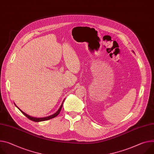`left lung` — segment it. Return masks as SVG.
I'll list each match as a JSON object with an SVG mask.
<instances>
[{
	"instance_id": "left-lung-1",
	"label": "left lung",
	"mask_w": 154,
	"mask_h": 154,
	"mask_svg": "<svg viewBox=\"0 0 154 154\" xmlns=\"http://www.w3.org/2000/svg\"><path fill=\"white\" fill-rule=\"evenodd\" d=\"M133 53H134V51H133Z\"/></svg>"
}]
</instances>
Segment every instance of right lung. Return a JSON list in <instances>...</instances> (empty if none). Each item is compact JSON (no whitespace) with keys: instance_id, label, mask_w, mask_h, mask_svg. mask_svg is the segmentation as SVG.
<instances>
[{"instance_id":"obj_1","label":"right lung","mask_w":154,"mask_h":154,"mask_svg":"<svg viewBox=\"0 0 154 154\" xmlns=\"http://www.w3.org/2000/svg\"><path fill=\"white\" fill-rule=\"evenodd\" d=\"M64 101H63V103H62V104H61V106L60 107V108H59V109L56 112L54 113V114H52V115H51V116H47V117H42V118H37V117H31V116H29V115H27V114H26V113H24L23 111H22L20 108H18L17 106V105L15 104V105L16 106V107H18V109L21 112L27 117V118H28L29 119H30L31 120H32V121H34V122H42V121H45V120H50V119H53V118H54V117H57L59 114H60V111H61V109H62V107H63V103H64Z\"/></svg>"}]
</instances>
